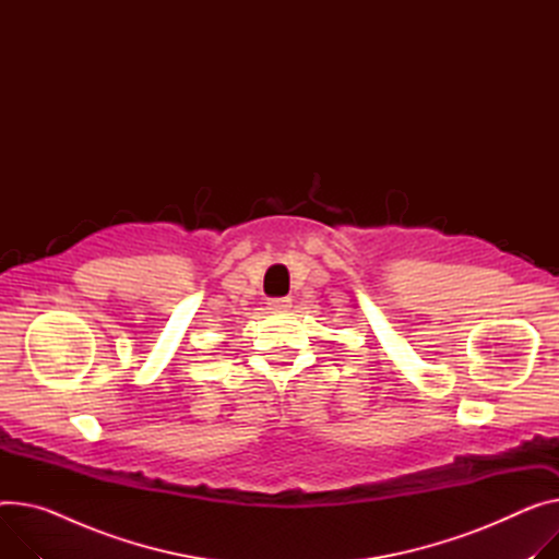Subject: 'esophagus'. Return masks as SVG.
Returning <instances> with one entry per match:
<instances>
[{
  "instance_id": "34e87169",
  "label": "esophagus",
  "mask_w": 559,
  "mask_h": 559,
  "mask_svg": "<svg viewBox=\"0 0 559 559\" xmlns=\"http://www.w3.org/2000/svg\"><path fill=\"white\" fill-rule=\"evenodd\" d=\"M269 309L275 311V313L288 311L290 309V297H273V299H269Z\"/></svg>"
}]
</instances>
